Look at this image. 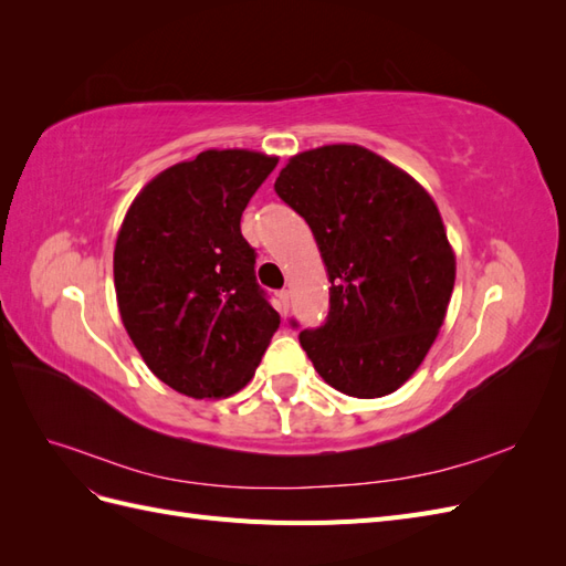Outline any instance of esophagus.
I'll use <instances>...</instances> for the list:
<instances>
[{
  "mask_svg": "<svg viewBox=\"0 0 566 566\" xmlns=\"http://www.w3.org/2000/svg\"><path fill=\"white\" fill-rule=\"evenodd\" d=\"M276 297H279V312L285 316L287 310H290V293H287V290H281Z\"/></svg>",
  "mask_w": 566,
  "mask_h": 566,
  "instance_id": "34e87169",
  "label": "esophagus"
}]
</instances>
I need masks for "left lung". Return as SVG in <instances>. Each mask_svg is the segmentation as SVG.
Segmentation results:
<instances>
[{"label": "left lung", "mask_w": 566, "mask_h": 566, "mask_svg": "<svg viewBox=\"0 0 566 566\" xmlns=\"http://www.w3.org/2000/svg\"><path fill=\"white\" fill-rule=\"evenodd\" d=\"M273 188L310 224L331 279L328 318L300 333L302 349L342 394L397 391L437 339L455 283L434 200L403 169L352 144L290 158Z\"/></svg>", "instance_id": "left-lung-1"}]
</instances>
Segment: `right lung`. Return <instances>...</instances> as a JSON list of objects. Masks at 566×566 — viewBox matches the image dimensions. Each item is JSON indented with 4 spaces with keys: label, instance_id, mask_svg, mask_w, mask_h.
Segmentation results:
<instances>
[{
    "label": "right lung",
    "instance_id": "add662e5",
    "mask_svg": "<svg viewBox=\"0 0 566 566\" xmlns=\"http://www.w3.org/2000/svg\"><path fill=\"white\" fill-rule=\"evenodd\" d=\"M276 165L254 150H202L148 181L117 233L119 316L153 375L186 397L243 389L281 325L241 233Z\"/></svg>",
    "mask_w": 566,
    "mask_h": 566
}]
</instances>
